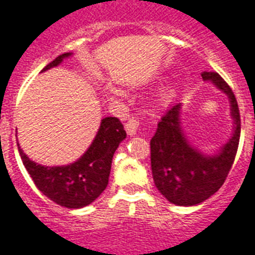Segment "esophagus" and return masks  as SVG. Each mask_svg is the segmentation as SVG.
Segmentation results:
<instances>
[{"label":"esophagus","mask_w":255,"mask_h":255,"mask_svg":"<svg viewBox=\"0 0 255 255\" xmlns=\"http://www.w3.org/2000/svg\"><path fill=\"white\" fill-rule=\"evenodd\" d=\"M137 127H139V120L132 118L126 123V131L129 136H135L136 132H137Z\"/></svg>","instance_id":"1"}]
</instances>
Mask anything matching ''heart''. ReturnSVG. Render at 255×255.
Listing matches in <instances>:
<instances>
[{
  "label": "heart",
  "instance_id": "heart-1",
  "mask_svg": "<svg viewBox=\"0 0 255 255\" xmlns=\"http://www.w3.org/2000/svg\"><path fill=\"white\" fill-rule=\"evenodd\" d=\"M108 99H110L111 102H116V100H119V93L116 92V91H112V92L110 93Z\"/></svg>",
  "mask_w": 255,
  "mask_h": 255
}]
</instances>
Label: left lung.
Here are the masks:
<instances>
[{
    "mask_svg": "<svg viewBox=\"0 0 255 255\" xmlns=\"http://www.w3.org/2000/svg\"><path fill=\"white\" fill-rule=\"evenodd\" d=\"M230 103L233 133L214 153L192 145L182 127V103H176L159 122L151 139V168L155 186L167 201L176 206H197L222 187L236 158L241 136L238 103L231 88L217 72H202Z\"/></svg>",
    "mask_w": 255,
    "mask_h": 255,
    "instance_id": "8db88e82",
    "label": "left lung"
}]
</instances>
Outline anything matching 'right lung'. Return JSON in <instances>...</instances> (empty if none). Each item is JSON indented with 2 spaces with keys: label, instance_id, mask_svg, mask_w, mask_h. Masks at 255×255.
I'll list each match as a JSON object with an SVG mask.
<instances>
[{
  "label": "right lung",
  "instance_id": "right-lung-1",
  "mask_svg": "<svg viewBox=\"0 0 255 255\" xmlns=\"http://www.w3.org/2000/svg\"><path fill=\"white\" fill-rule=\"evenodd\" d=\"M72 54V52L60 54L41 72L58 67L64 58ZM126 136L123 124L118 118H104L88 149L76 162L65 166L38 164L28 158L18 143L17 145L25 168L45 197L63 207L81 209L96 201L106 190L114 153Z\"/></svg>",
  "mask_w": 255,
  "mask_h": 255
}]
</instances>
